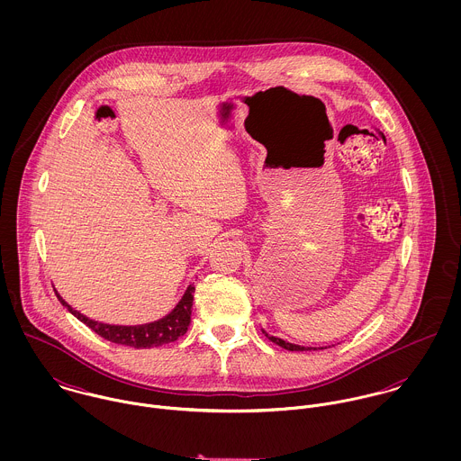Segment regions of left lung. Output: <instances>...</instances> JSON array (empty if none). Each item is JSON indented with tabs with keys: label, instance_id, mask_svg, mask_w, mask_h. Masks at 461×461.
<instances>
[{
	"label": "left lung",
	"instance_id": "obj_1",
	"mask_svg": "<svg viewBox=\"0 0 461 461\" xmlns=\"http://www.w3.org/2000/svg\"><path fill=\"white\" fill-rule=\"evenodd\" d=\"M264 333H266V331H264ZM266 337H267L271 342H275L276 346H280V348H284V349H289V351H305V349H316V348H305V346L291 344V342H287V340H284V339H278V337H273V335H267V333H266ZM320 349H325V348H320Z\"/></svg>",
	"mask_w": 461,
	"mask_h": 461
}]
</instances>
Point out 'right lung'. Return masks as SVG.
Segmentation results:
<instances>
[{"label":"right lung","mask_w":461,"mask_h":461,"mask_svg":"<svg viewBox=\"0 0 461 461\" xmlns=\"http://www.w3.org/2000/svg\"><path fill=\"white\" fill-rule=\"evenodd\" d=\"M194 293H195V287L188 285V289L183 294L181 302L176 305V309L170 314H167L165 318H161L158 321L145 323V325H134V327L106 325V323H99V321L88 320L81 312L74 311L59 293H57V298L60 300V303L64 307H67V311L72 316H76L81 323H85L88 329L94 330L103 339H106L110 342H115V344L131 346V348H136V349H141V348H158V346L174 342L181 335L186 333V330L190 327V321H192Z\"/></svg>","instance_id":"right-lung-1"}]
</instances>
